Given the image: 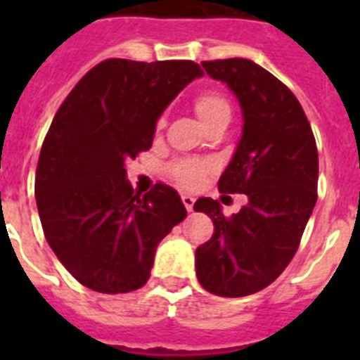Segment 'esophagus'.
<instances>
[{
  "label": "esophagus",
  "instance_id": "esophagus-1",
  "mask_svg": "<svg viewBox=\"0 0 360 360\" xmlns=\"http://www.w3.org/2000/svg\"><path fill=\"white\" fill-rule=\"evenodd\" d=\"M181 200H183V205L186 207V211L191 213L192 207H194V198H192L191 194H183V196H181Z\"/></svg>",
  "mask_w": 360,
  "mask_h": 360
}]
</instances>
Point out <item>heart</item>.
I'll list each match as a JSON object with an SVG mask.
<instances>
[{"instance_id": "1", "label": "heart", "mask_w": 360, "mask_h": 360, "mask_svg": "<svg viewBox=\"0 0 360 360\" xmlns=\"http://www.w3.org/2000/svg\"><path fill=\"white\" fill-rule=\"evenodd\" d=\"M194 108L203 124H207L209 121H213L214 117H220V115H230L228 98L217 91L202 93L196 98ZM205 172H207V164L198 162V160H183L174 166V177L183 186H198Z\"/></svg>"}]
</instances>
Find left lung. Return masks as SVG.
Instances as JSON below:
<instances>
[{"label": "left lung", "instance_id": "obj_1", "mask_svg": "<svg viewBox=\"0 0 360 360\" xmlns=\"http://www.w3.org/2000/svg\"><path fill=\"white\" fill-rule=\"evenodd\" d=\"M202 67L239 101L243 134L219 191L243 192L248 203L230 219L217 200L194 203L214 224L196 248V276L214 295H252L278 278L299 248L318 200V149L299 101L269 70L240 58Z\"/></svg>", "mask_w": 360, "mask_h": 360}]
</instances>
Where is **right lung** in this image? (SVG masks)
<instances>
[{
  "label": "right lung",
  "mask_w": 360,
  "mask_h": 360,
  "mask_svg": "<svg viewBox=\"0 0 360 360\" xmlns=\"http://www.w3.org/2000/svg\"><path fill=\"white\" fill-rule=\"evenodd\" d=\"M200 76L194 61L106 59L59 106L37 164V207L53 254L89 290L141 288L158 243L185 220L177 191L136 194L124 162L151 147L158 117Z\"/></svg>",
  "instance_id": "obj_1"
}]
</instances>
